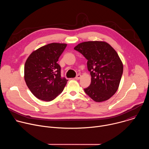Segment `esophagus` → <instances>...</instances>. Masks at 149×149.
<instances>
[{
	"label": "esophagus",
	"instance_id": "1",
	"mask_svg": "<svg viewBox=\"0 0 149 149\" xmlns=\"http://www.w3.org/2000/svg\"><path fill=\"white\" fill-rule=\"evenodd\" d=\"M81 75H80V74H78V75H77V76H76V77H75V79H79L81 78Z\"/></svg>",
	"mask_w": 149,
	"mask_h": 149
}]
</instances>
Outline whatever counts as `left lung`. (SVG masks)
<instances>
[{
	"label": "left lung",
	"instance_id": "left-lung-1",
	"mask_svg": "<svg viewBox=\"0 0 149 149\" xmlns=\"http://www.w3.org/2000/svg\"><path fill=\"white\" fill-rule=\"evenodd\" d=\"M74 49L82 54L87 61L90 72V86L84 91L95 102L110 99L117 91L123 72V64L118 54L107 42H81Z\"/></svg>",
	"mask_w": 149,
	"mask_h": 149
}]
</instances>
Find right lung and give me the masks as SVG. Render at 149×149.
<instances>
[{"label":"right lung","instance_id":"add662e5","mask_svg":"<svg viewBox=\"0 0 149 149\" xmlns=\"http://www.w3.org/2000/svg\"><path fill=\"white\" fill-rule=\"evenodd\" d=\"M66 44L51 43L33 51L24 67V78L31 93L38 99L51 101L64 89L68 80L62 78L58 59Z\"/></svg>","mask_w":149,"mask_h":149}]
</instances>
